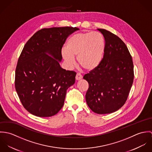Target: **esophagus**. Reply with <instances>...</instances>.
Listing matches in <instances>:
<instances>
[{
  "label": "esophagus",
  "instance_id": "obj_1",
  "mask_svg": "<svg viewBox=\"0 0 152 152\" xmlns=\"http://www.w3.org/2000/svg\"><path fill=\"white\" fill-rule=\"evenodd\" d=\"M82 78H83V76H82V75H81L80 73H77V74L76 77H75L76 80H77V81L80 80L81 79H82Z\"/></svg>",
  "mask_w": 152,
  "mask_h": 152
}]
</instances>
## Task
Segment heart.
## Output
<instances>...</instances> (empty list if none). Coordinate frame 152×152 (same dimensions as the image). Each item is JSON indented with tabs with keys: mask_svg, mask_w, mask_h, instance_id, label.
<instances>
[{
	"mask_svg": "<svg viewBox=\"0 0 152 152\" xmlns=\"http://www.w3.org/2000/svg\"><path fill=\"white\" fill-rule=\"evenodd\" d=\"M104 36L99 32H81L71 36L66 41L61 54L66 65L71 66L77 61L86 71H92L100 65L105 52Z\"/></svg>",
	"mask_w": 152,
	"mask_h": 152,
	"instance_id": "heart-1",
	"label": "heart"
}]
</instances>
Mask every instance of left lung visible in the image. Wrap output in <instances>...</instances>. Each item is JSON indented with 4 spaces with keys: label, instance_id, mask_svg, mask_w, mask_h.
I'll return each instance as SVG.
<instances>
[{
    "label": "left lung",
    "instance_id": "obj_1",
    "mask_svg": "<svg viewBox=\"0 0 152 152\" xmlns=\"http://www.w3.org/2000/svg\"><path fill=\"white\" fill-rule=\"evenodd\" d=\"M104 37L105 48L99 66L86 74L89 84L87 105L98 114L110 113L121 108L127 100L134 78L133 64L124 42L105 29L98 28Z\"/></svg>",
    "mask_w": 152,
    "mask_h": 152
}]
</instances>
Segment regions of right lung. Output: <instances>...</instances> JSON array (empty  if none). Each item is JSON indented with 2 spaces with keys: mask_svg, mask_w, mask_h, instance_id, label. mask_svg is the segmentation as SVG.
Masks as SVG:
<instances>
[{
  "mask_svg": "<svg viewBox=\"0 0 152 152\" xmlns=\"http://www.w3.org/2000/svg\"><path fill=\"white\" fill-rule=\"evenodd\" d=\"M77 27L43 28L26 43L18 61L15 88L24 108L39 117H50L62 108L66 90L74 84L76 72L60 63L67 37Z\"/></svg>",
  "mask_w": 152,
  "mask_h": 152,
  "instance_id": "obj_1",
  "label": "right lung"
}]
</instances>
